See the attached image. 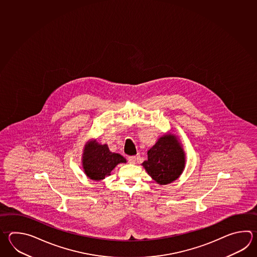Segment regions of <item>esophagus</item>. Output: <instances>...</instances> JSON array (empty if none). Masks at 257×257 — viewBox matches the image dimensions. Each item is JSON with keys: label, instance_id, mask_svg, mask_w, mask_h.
<instances>
[{"label": "esophagus", "instance_id": "1", "mask_svg": "<svg viewBox=\"0 0 257 257\" xmlns=\"http://www.w3.org/2000/svg\"><path fill=\"white\" fill-rule=\"evenodd\" d=\"M136 162H137V157H134V156L128 157V163L129 164H136Z\"/></svg>", "mask_w": 257, "mask_h": 257}]
</instances>
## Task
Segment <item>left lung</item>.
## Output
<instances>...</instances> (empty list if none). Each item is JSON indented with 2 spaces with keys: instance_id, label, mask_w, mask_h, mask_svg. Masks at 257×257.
Returning a JSON list of instances; mask_svg holds the SVG:
<instances>
[{
  "instance_id": "obj_1",
  "label": "left lung",
  "mask_w": 257,
  "mask_h": 257,
  "mask_svg": "<svg viewBox=\"0 0 257 257\" xmlns=\"http://www.w3.org/2000/svg\"><path fill=\"white\" fill-rule=\"evenodd\" d=\"M186 155L178 137L167 133L147 152L142 166L158 185H168L183 173Z\"/></svg>"
}]
</instances>
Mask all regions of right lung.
<instances>
[{"instance_id": "obj_1", "label": "right lung", "mask_w": 257, "mask_h": 257, "mask_svg": "<svg viewBox=\"0 0 257 257\" xmlns=\"http://www.w3.org/2000/svg\"><path fill=\"white\" fill-rule=\"evenodd\" d=\"M82 168L85 175L91 180L100 181L108 176L120 163L126 159L120 154L110 152L107 144H100L97 140L86 143L82 153Z\"/></svg>"}]
</instances>
